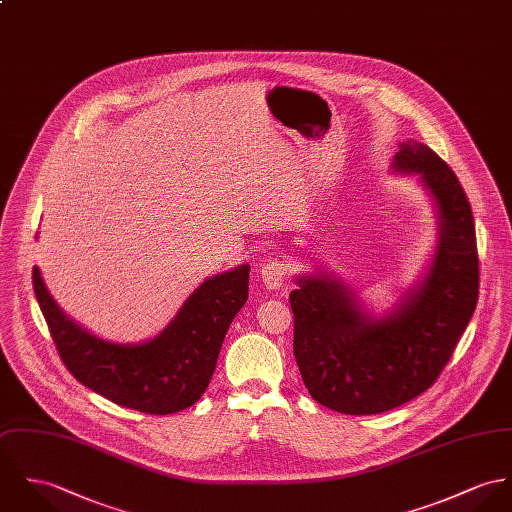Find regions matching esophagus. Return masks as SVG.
<instances>
[{"label": "esophagus", "instance_id": "34e87169", "mask_svg": "<svg viewBox=\"0 0 512 512\" xmlns=\"http://www.w3.org/2000/svg\"><path fill=\"white\" fill-rule=\"evenodd\" d=\"M260 274L268 289H279L289 279V266L279 258H272L262 266Z\"/></svg>", "mask_w": 512, "mask_h": 512}]
</instances>
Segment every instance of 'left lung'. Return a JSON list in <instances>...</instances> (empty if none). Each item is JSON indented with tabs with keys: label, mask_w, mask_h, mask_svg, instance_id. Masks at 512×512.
<instances>
[{
	"label": "left lung",
	"mask_w": 512,
	"mask_h": 512,
	"mask_svg": "<svg viewBox=\"0 0 512 512\" xmlns=\"http://www.w3.org/2000/svg\"><path fill=\"white\" fill-rule=\"evenodd\" d=\"M395 170L420 174L438 205L430 272L399 311L372 319L356 295L326 276L289 293L293 356L311 397L344 415H377L424 393L450 362L479 297L475 223L464 187L426 144L407 140Z\"/></svg>",
	"instance_id": "left-lung-1"
}]
</instances>
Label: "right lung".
<instances>
[{
    "mask_svg": "<svg viewBox=\"0 0 512 512\" xmlns=\"http://www.w3.org/2000/svg\"><path fill=\"white\" fill-rule=\"evenodd\" d=\"M248 278L250 266H240L203 281L170 325L135 346L99 340L70 321L52 301L37 266L33 289L62 364L82 385L115 405L172 415L205 393L225 334L248 299Z\"/></svg>",
    "mask_w": 512,
    "mask_h": 512,
    "instance_id": "add662e5",
    "label": "right lung"
}]
</instances>
